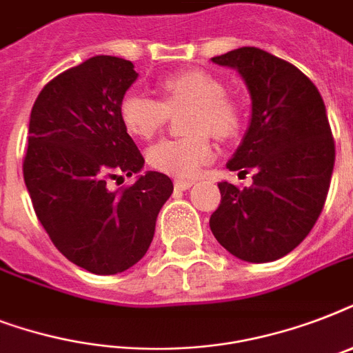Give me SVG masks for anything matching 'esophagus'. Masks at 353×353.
Returning <instances> with one entry per match:
<instances>
[{
	"instance_id": "obj_1",
	"label": "esophagus",
	"mask_w": 353,
	"mask_h": 353,
	"mask_svg": "<svg viewBox=\"0 0 353 353\" xmlns=\"http://www.w3.org/2000/svg\"><path fill=\"white\" fill-rule=\"evenodd\" d=\"M192 185L194 181H187V179H176V181H174V187H176L177 190H188Z\"/></svg>"
}]
</instances>
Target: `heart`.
Wrapping results in <instances>:
<instances>
[{
  "instance_id": "1",
  "label": "heart",
  "mask_w": 353,
  "mask_h": 353,
  "mask_svg": "<svg viewBox=\"0 0 353 353\" xmlns=\"http://www.w3.org/2000/svg\"><path fill=\"white\" fill-rule=\"evenodd\" d=\"M163 101L132 91L121 102V121L139 139H152L165 128L170 112L192 108L185 122L183 139H165L148 150V165L176 177L196 176L210 157L205 132L218 139L232 137L240 130V108L227 99L225 88L212 74L190 69L159 82Z\"/></svg>"
}]
</instances>
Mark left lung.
Wrapping results in <instances>:
<instances>
[{
    "instance_id": "1",
    "label": "left lung",
    "mask_w": 353,
    "mask_h": 353,
    "mask_svg": "<svg viewBox=\"0 0 353 353\" xmlns=\"http://www.w3.org/2000/svg\"><path fill=\"white\" fill-rule=\"evenodd\" d=\"M212 62L245 80L251 122L227 168L254 176L245 188L218 183L221 203L210 231L240 260L273 262L293 251L323 212L335 163L326 106L301 69L268 51L240 47Z\"/></svg>"
}]
</instances>
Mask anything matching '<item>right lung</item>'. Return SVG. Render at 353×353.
<instances>
[{"label": "right lung", "instance_id": "right-lung-1", "mask_svg": "<svg viewBox=\"0 0 353 353\" xmlns=\"http://www.w3.org/2000/svg\"><path fill=\"white\" fill-rule=\"evenodd\" d=\"M137 77L130 60L93 57L46 84L30 112L23 179L34 212L58 251L95 274L122 273L146 254L174 190L161 172L108 185L144 166L121 121Z\"/></svg>", "mask_w": 353, "mask_h": 353}]
</instances>
